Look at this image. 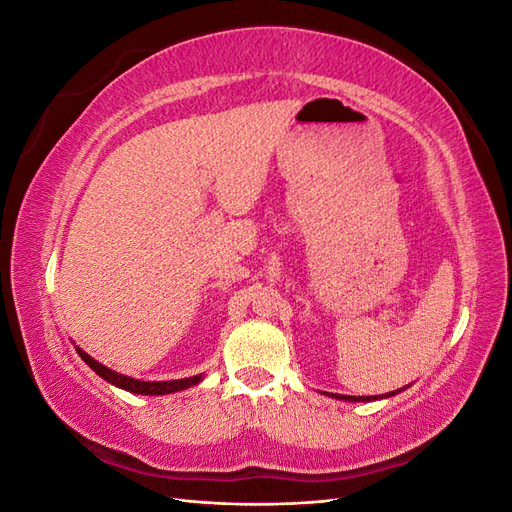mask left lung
Wrapping results in <instances>:
<instances>
[{"label": "left lung", "instance_id": "left-lung-1", "mask_svg": "<svg viewBox=\"0 0 512 512\" xmlns=\"http://www.w3.org/2000/svg\"><path fill=\"white\" fill-rule=\"evenodd\" d=\"M401 393V389L397 391H391V393H384V395H367V397H352V395H337V393H322V395H329V397H335V399H342V401H376V399H386V397H393Z\"/></svg>", "mask_w": 512, "mask_h": 512}]
</instances>
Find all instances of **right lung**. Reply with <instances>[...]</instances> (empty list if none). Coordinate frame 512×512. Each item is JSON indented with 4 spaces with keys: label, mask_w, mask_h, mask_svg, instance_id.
Instances as JSON below:
<instances>
[{
    "label": "right lung",
    "mask_w": 512,
    "mask_h": 512,
    "mask_svg": "<svg viewBox=\"0 0 512 512\" xmlns=\"http://www.w3.org/2000/svg\"><path fill=\"white\" fill-rule=\"evenodd\" d=\"M76 352H79L81 359L96 371V374L100 378H104L106 382H111L115 386H119V389L123 391H130V393H136V395H168V393H177V391H185L190 389V386H196L200 380H203L205 376L198 374V376H190V378H181V380H162V382H145V380H136V378H130V376H123L119 374V371L115 369H108L106 365L98 363L94 356H89L85 350H81L79 346H76Z\"/></svg>",
    "instance_id": "add662e5"
}]
</instances>
